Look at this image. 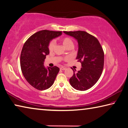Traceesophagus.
<instances>
[{
  "label": "esophagus",
  "mask_w": 128,
  "mask_h": 128,
  "mask_svg": "<svg viewBox=\"0 0 128 128\" xmlns=\"http://www.w3.org/2000/svg\"><path fill=\"white\" fill-rule=\"evenodd\" d=\"M60 70H64L65 69H66V68H64V67H60Z\"/></svg>",
  "instance_id": "esophagus-1"
}]
</instances>
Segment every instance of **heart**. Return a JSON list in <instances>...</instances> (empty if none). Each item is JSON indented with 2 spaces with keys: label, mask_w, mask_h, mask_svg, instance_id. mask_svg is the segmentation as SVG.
Masks as SVG:
<instances>
[{
  "label": "heart",
  "mask_w": 128,
  "mask_h": 128,
  "mask_svg": "<svg viewBox=\"0 0 128 128\" xmlns=\"http://www.w3.org/2000/svg\"><path fill=\"white\" fill-rule=\"evenodd\" d=\"M61 42L62 45L64 46L65 48H73V41L70 38L66 37L61 39ZM55 43L54 41H51L48 45V48L50 52H52L55 48ZM65 60H68V58H66L64 59Z\"/></svg>",
  "instance_id": "b5f03b06"
}]
</instances>
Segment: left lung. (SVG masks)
I'll return each mask as SVG.
<instances>
[{
	"mask_svg": "<svg viewBox=\"0 0 128 128\" xmlns=\"http://www.w3.org/2000/svg\"><path fill=\"white\" fill-rule=\"evenodd\" d=\"M75 38L78 43L76 59L82 64L80 70L76 72L69 79L72 87L79 90L90 89L96 84L102 73L104 52L100 43L92 34L86 31H64Z\"/></svg>",
	"mask_w": 128,
	"mask_h": 128,
	"instance_id": "8db88e82",
	"label": "left lung"
}]
</instances>
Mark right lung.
Wrapping results in <instances>:
<instances>
[{
    "label": "right lung",
    "mask_w": 128,
    "mask_h": 128,
    "mask_svg": "<svg viewBox=\"0 0 128 128\" xmlns=\"http://www.w3.org/2000/svg\"><path fill=\"white\" fill-rule=\"evenodd\" d=\"M62 34V31L42 30L30 36L23 46L20 68L28 83L37 90H42L50 88L60 70L56 66L45 68L44 62L49 54L50 41Z\"/></svg>",
    "instance_id": "obj_1"
}]
</instances>
